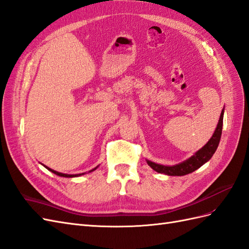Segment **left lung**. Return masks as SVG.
I'll use <instances>...</instances> for the list:
<instances>
[{
  "label": "left lung",
  "mask_w": 249,
  "mask_h": 249,
  "mask_svg": "<svg viewBox=\"0 0 249 249\" xmlns=\"http://www.w3.org/2000/svg\"><path fill=\"white\" fill-rule=\"evenodd\" d=\"M223 114H224V110H222L221 112L218 126H216L215 131L213 132L212 139L209 140L208 143L204 146L203 148H201L199 151H196L195 156L189 158L185 162L175 165V166H164V165L147 161L149 166L154 170H156L157 173L164 174L167 176H185L193 173V171L196 170L197 168H200L204 163H206L212 159L216 148H218L222 136Z\"/></svg>",
  "instance_id": "left-lung-1"
}]
</instances>
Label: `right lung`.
Instances as JSON below:
<instances>
[{
  "instance_id": "right-lung-1",
  "label": "right lung",
  "mask_w": 249,
  "mask_h": 249,
  "mask_svg": "<svg viewBox=\"0 0 249 249\" xmlns=\"http://www.w3.org/2000/svg\"><path fill=\"white\" fill-rule=\"evenodd\" d=\"M46 167V166H45ZM48 170H50L52 171V173H53L54 175H56V176H60V177H65V178H72V177H79V176H81V175H83V174H80V175H65V174H61V173H58V171H55V170H53V169H50V168H48V167H46ZM94 169H97V167L95 168H93L92 170H94ZM92 170H90V171H92Z\"/></svg>"
}]
</instances>
